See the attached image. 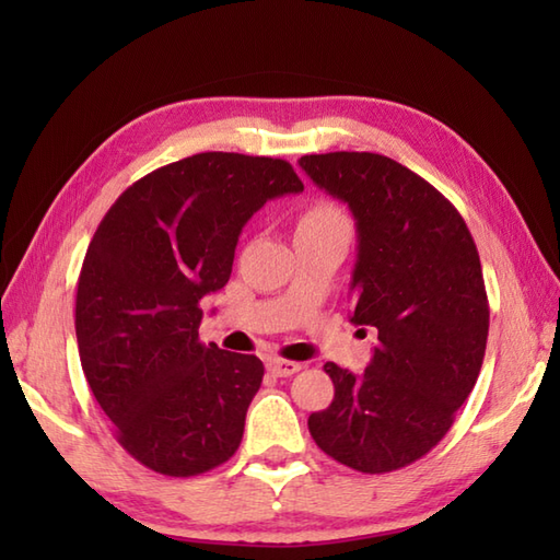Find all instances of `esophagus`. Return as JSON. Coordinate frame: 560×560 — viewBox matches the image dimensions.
Instances as JSON below:
<instances>
[{
	"label": "esophagus",
	"instance_id": "34e87169",
	"mask_svg": "<svg viewBox=\"0 0 560 560\" xmlns=\"http://www.w3.org/2000/svg\"><path fill=\"white\" fill-rule=\"evenodd\" d=\"M267 368H269L271 375L289 377V375H293V373H299L301 368H303V363H299V361H283V359H271V361L267 363Z\"/></svg>",
	"mask_w": 560,
	"mask_h": 560
}]
</instances>
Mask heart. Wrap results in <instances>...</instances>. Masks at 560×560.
Masks as SVG:
<instances>
[{"instance_id":"obj_1","label":"heart","mask_w":560,"mask_h":560,"mask_svg":"<svg viewBox=\"0 0 560 560\" xmlns=\"http://www.w3.org/2000/svg\"><path fill=\"white\" fill-rule=\"evenodd\" d=\"M339 229H347L349 231L347 213H343L335 205V201L317 199V201H313V205L301 213L299 225H295V235L325 233V231H339Z\"/></svg>"}]
</instances>
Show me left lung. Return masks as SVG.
I'll return each instance as SVG.
<instances>
[{
  "mask_svg": "<svg viewBox=\"0 0 560 560\" xmlns=\"http://www.w3.org/2000/svg\"><path fill=\"white\" fill-rule=\"evenodd\" d=\"M299 163L353 213L351 323L377 331L361 375L325 365L335 399L307 428L331 459L363 474L395 471L445 438L477 385L489 339L477 245L459 211L397 161L335 151Z\"/></svg>",
  "mask_w": 560,
  "mask_h": 560,
  "instance_id": "1",
  "label": "left lung"
}]
</instances>
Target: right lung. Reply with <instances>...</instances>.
Masks as SVG:
<instances>
[{"label": "right lung", "instance_id": "obj_1", "mask_svg": "<svg viewBox=\"0 0 560 560\" xmlns=\"http://www.w3.org/2000/svg\"><path fill=\"white\" fill-rule=\"evenodd\" d=\"M303 192L293 165L207 151L129 185L105 213L77 287L93 397L129 455L197 477L241 447L265 365L201 343V299L231 279L237 235L267 199Z\"/></svg>", "mask_w": 560, "mask_h": 560}]
</instances>
